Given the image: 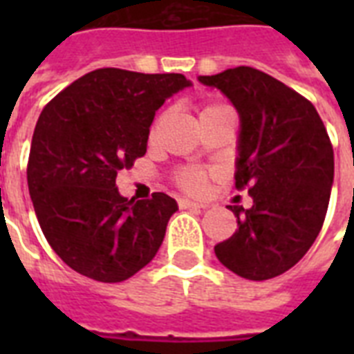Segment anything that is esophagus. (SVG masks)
<instances>
[{
	"instance_id": "esophagus-1",
	"label": "esophagus",
	"mask_w": 354,
	"mask_h": 354,
	"mask_svg": "<svg viewBox=\"0 0 354 354\" xmlns=\"http://www.w3.org/2000/svg\"><path fill=\"white\" fill-rule=\"evenodd\" d=\"M180 207H182V209H187V207H194V209H204L205 205L200 204V202H193V200L183 198V200H180Z\"/></svg>"
}]
</instances>
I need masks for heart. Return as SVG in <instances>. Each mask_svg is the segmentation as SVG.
Wrapping results in <instances>:
<instances>
[{"instance_id":"heart-1","label":"heart","mask_w":354,"mask_h":354,"mask_svg":"<svg viewBox=\"0 0 354 354\" xmlns=\"http://www.w3.org/2000/svg\"><path fill=\"white\" fill-rule=\"evenodd\" d=\"M230 106L226 104H221V102H211L207 106H204L202 113H211V112H221V110H227ZM200 113V115H202ZM176 183L183 191L193 194L204 193L205 187H207V172L200 171V169H182L178 172Z\"/></svg>"}]
</instances>
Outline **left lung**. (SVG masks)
I'll use <instances>...</instances> for the list:
<instances>
[{
  "label": "left lung",
  "instance_id": "1",
  "mask_svg": "<svg viewBox=\"0 0 354 354\" xmlns=\"http://www.w3.org/2000/svg\"><path fill=\"white\" fill-rule=\"evenodd\" d=\"M221 90L241 118L235 187L253 205H227L236 230L215 253L244 279L264 281L290 270L324 226L335 178V152L308 99L255 68L239 66L198 77Z\"/></svg>",
  "mask_w": 354,
  "mask_h": 354
}]
</instances>
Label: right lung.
Masks as SVG:
<instances>
[{"instance_id": "obj_1", "label": "right lung", "mask_w": 354, "mask_h": 354, "mask_svg": "<svg viewBox=\"0 0 354 354\" xmlns=\"http://www.w3.org/2000/svg\"><path fill=\"white\" fill-rule=\"evenodd\" d=\"M191 86L180 73L102 68L47 102L36 122L27 183L49 246L75 272L121 283L154 259L176 200H128L122 169L145 156L156 110Z\"/></svg>"}]
</instances>
